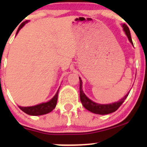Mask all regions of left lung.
<instances>
[{
	"instance_id": "8db88e82",
	"label": "left lung",
	"mask_w": 147,
	"mask_h": 147,
	"mask_svg": "<svg viewBox=\"0 0 147 147\" xmlns=\"http://www.w3.org/2000/svg\"><path fill=\"white\" fill-rule=\"evenodd\" d=\"M123 30L124 32H125L126 35L128 37V39L129 40L130 43L133 45L132 38L131 36V33H130V30L128 28V26L125 24L122 25ZM79 81H80V86H79V92H80V99L81 102H82V105L84 106V107L86 109H87L88 111H90V112L93 113L95 114H99V115H106L111 113H113L115 111H117L119 107L122 104V103L124 102V100L126 99V97L129 95V92H127V94L124 96L123 98H122L120 100H119L118 102L112 103V104H100L98 103L94 102L93 101H92L86 95H85V93L84 92L83 90H82V81L79 77Z\"/></svg>"
}]
</instances>
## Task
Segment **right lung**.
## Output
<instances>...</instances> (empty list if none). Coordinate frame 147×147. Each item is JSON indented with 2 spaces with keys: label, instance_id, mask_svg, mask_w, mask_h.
<instances>
[{
  "label": "right lung",
  "instance_id": "add662e5",
  "mask_svg": "<svg viewBox=\"0 0 147 147\" xmlns=\"http://www.w3.org/2000/svg\"><path fill=\"white\" fill-rule=\"evenodd\" d=\"M27 23H28V21L23 22V23L20 25L17 32H16V34H17L18 32L20 31V30H21ZM58 93L59 90H57L55 95L50 100H49L48 102H43L41 103V104H37V105L32 106H25H25H18V107H19V109H21V111H23V112L25 113L26 114L30 115L37 116L49 113L51 112V111L56 107L57 99H58Z\"/></svg>",
  "mask_w": 147,
  "mask_h": 147
}]
</instances>
